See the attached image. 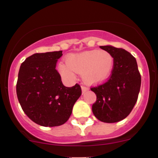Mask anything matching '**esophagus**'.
I'll list each match as a JSON object with an SVG mask.
<instances>
[{
	"instance_id": "obj_1",
	"label": "esophagus",
	"mask_w": 158,
	"mask_h": 158,
	"mask_svg": "<svg viewBox=\"0 0 158 158\" xmlns=\"http://www.w3.org/2000/svg\"><path fill=\"white\" fill-rule=\"evenodd\" d=\"M81 90H82V93H85V92H87L88 90H89V88L85 86H81Z\"/></svg>"
}]
</instances>
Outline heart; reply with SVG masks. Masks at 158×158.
Segmentation results:
<instances>
[{
  "mask_svg": "<svg viewBox=\"0 0 158 158\" xmlns=\"http://www.w3.org/2000/svg\"><path fill=\"white\" fill-rule=\"evenodd\" d=\"M114 65V57L109 52L93 50L70 54L67 62L59 63L58 70L68 80H73L79 73L88 84L99 85L109 79Z\"/></svg>",
  "mask_w": 158,
  "mask_h": 158,
  "instance_id": "1",
  "label": "heart"
}]
</instances>
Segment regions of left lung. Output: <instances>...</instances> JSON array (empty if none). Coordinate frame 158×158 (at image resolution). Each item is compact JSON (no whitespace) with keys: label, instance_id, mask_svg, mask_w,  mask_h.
<instances>
[{"label":"left lung","instance_id":"obj_1","mask_svg":"<svg viewBox=\"0 0 158 158\" xmlns=\"http://www.w3.org/2000/svg\"><path fill=\"white\" fill-rule=\"evenodd\" d=\"M100 48L113 56L114 65L110 79L90 89L97 95L92 111L102 122L117 123L126 118L135 106L141 77L136 59L130 52L111 45Z\"/></svg>","mask_w":158,"mask_h":158}]
</instances>
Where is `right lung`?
I'll return each instance as SVG.
<instances>
[{
	"instance_id": "1",
	"label": "right lung",
	"mask_w": 158,
	"mask_h": 158,
	"mask_svg": "<svg viewBox=\"0 0 158 158\" xmlns=\"http://www.w3.org/2000/svg\"><path fill=\"white\" fill-rule=\"evenodd\" d=\"M61 56V50L35 53L20 67L18 99L27 117L40 126L53 127L66 123L81 94L78 84L70 88L62 84L56 69Z\"/></svg>"
}]
</instances>
